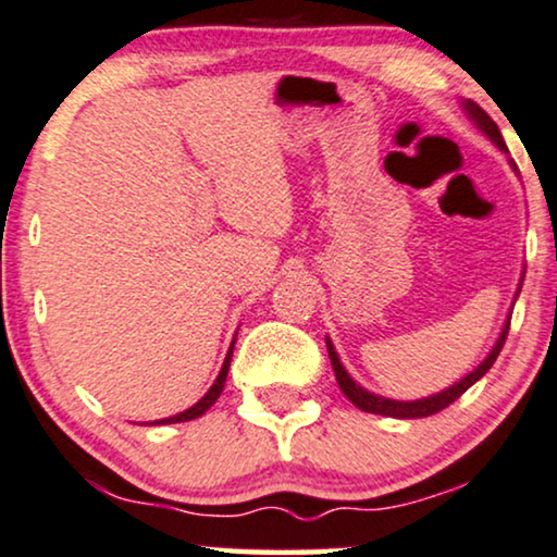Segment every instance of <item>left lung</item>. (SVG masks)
<instances>
[{
    "mask_svg": "<svg viewBox=\"0 0 557 557\" xmlns=\"http://www.w3.org/2000/svg\"><path fill=\"white\" fill-rule=\"evenodd\" d=\"M462 110H466V115L475 123V128L481 131L483 136H488L491 144L498 146V149H502L504 153H509V149H506V144H504L502 131H498V125L491 121L488 112H483L475 102H470V100H462ZM509 164H511L513 172H519L513 161H509ZM522 283H524V272H522V277H519V287H517V295H513V300L519 298ZM509 321H511V315H506L504 329H502V334H498L496 344H494V347H491V351L483 357L481 364H478L475 370H470L466 377H460V380H457V383L449 385V388L440 391V393H432V396H426V398H417V400H396V398L377 396V393H370L368 388H362V385L357 383V380L351 377L347 370H344L339 355H336L334 344H331L329 336H326V349H329L331 368H334L336 383H339V388H342L344 396H347L351 404L360 408V411L380 413V417H391V419H424V417H432V413H436V411H442V408H447L449 404H453V400L460 398L462 393L470 388V385H475L478 380L485 375V372L494 368L498 351H502L504 342H506V334H509Z\"/></svg>",
    "mask_w": 557,
    "mask_h": 557,
    "instance_id": "left-lung-1",
    "label": "left lung"
}]
</instances>
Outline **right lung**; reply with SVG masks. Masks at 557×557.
<instances>
[{
    "mask_svg": "<svg viewBox=\"0 0 557 557\" xmlns=\"http://www.w3.org/2000/svg\"><path fill=\"white\" fill-rule=\"evenodd\" d=\"M234 344H236V339L231 342L226 360H223V368H221V372H218L215 383L210 385V391L206 393V396H202L200 400H197L195 406L185 408V411H182V413H174V417H166V419H157V421H151V424H180V421H193V419H197V417H202V413H206L208 408L215 404L218 396H221V393H223V385H226L228 368H231V357H234Z\"/></svg>",
    "mask_w": 557,
    "mask_h": 557,
    "instance_id": "1",
    "label": "right lung"
}]
</instances>
